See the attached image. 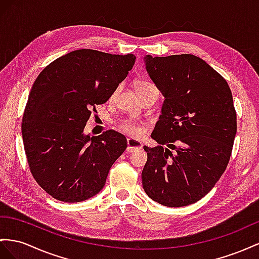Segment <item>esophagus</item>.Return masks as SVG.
Segmentation results:
<instances>
[{
	"instance_id": "esophagus-1",
	"label": "esophagus",
	"mask_w": 259,
	"mask_h": 259,
	"mask_svg": "<svg viewBox=\"0 0 259 259\" xmlns=\"http://www.w3.org/2000/svg\"><path fill=\"white\" fill-rule=\"evenodd\" d=\"M127 143H128L127 151L129 152V153H130V152H135V151H137V150L142 149V142L136 140V139L128 138Z\"/></svg>"
}]
</instances>
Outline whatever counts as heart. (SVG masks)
<instances>
[{"mask_svg":"<svg viewBox=\"0 0 259 259\" xmlns=\"http://www.w3.org/2000/svg\"><path fill=\"white\" fill-rule=\"evenodd\" d=\"M150 88H155V86L150 82H147V81H141V82H139L138 85H137L138 93L142 92V91L147 90V89H150ZM119 128H120L123 132H125V134H129L131 136H138V135H140V132H141L140 125H139L136 122H134L132 120H122V121H120V123H119Z\"/></svg>","mask_w":259,"mask_h":259,"instance_id":"1","label":"heart"}]
</instances>
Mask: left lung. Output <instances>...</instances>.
Segmentation results:
<instances>
[{
  "mask_svg": "<svg viewBox=\"0 0 259 259\" xmlns=\"http://www.w3.org/2000/svg\"><path fill=\"white\" fill-rule=\"evenodd\" d=\"M143 60L164 96L151 135L158 145L143 147V189L163 205L184 207L207 195L228 166L236 135L233 97L228 82L194 55Z\"/></svg>",
  "mask_w": 259,
  "mask_h": 259,
  "instance_id": "1",
  "label": "left lung"
}]
</instances>
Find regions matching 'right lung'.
Segmentation results:
<instances>
[{
    "label": "right lung",
    "mask_w": 259,
    "mask_h": 259,
    "mask_svg": "<svg viewBox=\"0 0 259 259\" xmlns=\"http://www.w3.org/2000/svg\"><path fill=\"white\" fill-rule=\"evenodd\" d=\"M135 62L134 55L79 49L56 59L36 78L23 116L24 148L35 181L57 200L97 195L127 149L117 131L91 137L84 128L91 110L108 101Z\"/></svg>",
    "instance_id": "add662e5"
}]
</instances>
